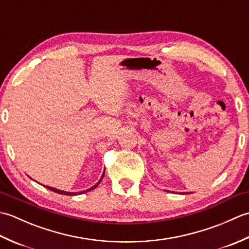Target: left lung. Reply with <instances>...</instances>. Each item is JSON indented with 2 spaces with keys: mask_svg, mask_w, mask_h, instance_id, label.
<instances>
[{
  "mask_svg": "<svg viewBox=\"0 0 249 249\" xmlns=\"http://www.w3.org/2000/svg\"><path fill=\"white\" fill-rule=\"evenodd\" d=\"M186 194H187V193H186Z\"/></svg>",
  "mask_w": 249,
  "mask_h": 249,
  "instance_id": "1",
  "label": "left lung"
}]
</instances>
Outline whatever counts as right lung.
I'll list each match as a JSON object with an SVG mask.
<instances>
[{"label":"right lung","mask_w":249,"mask_h":249,"mask_svg":"<svg viewBox=\"0 0 249 249\" xmlns=\"http://www.w3.org/2000/svg\"><path fill=\"white\" fill-rule=\"evenodd\" d=\"M104 176H105V171H104V173H103L102 178H100L99 181H98L96 184H95L94 186H92L91 188H89V189H87V190H83V192H78V193H70V192H64V190H60V189H56V188H54V187H50V186H45V185H44V186H45L46 188H48V189L52 190V192L57 193V194H61V195H65V196H77V195H81V194H84V193H88V192H89V190H92V189H94V188H96V187L98 186V184L100 183V181H102V179H103Z\"/></svg>","instance_id":"right-lung-1"}]
</instances>
